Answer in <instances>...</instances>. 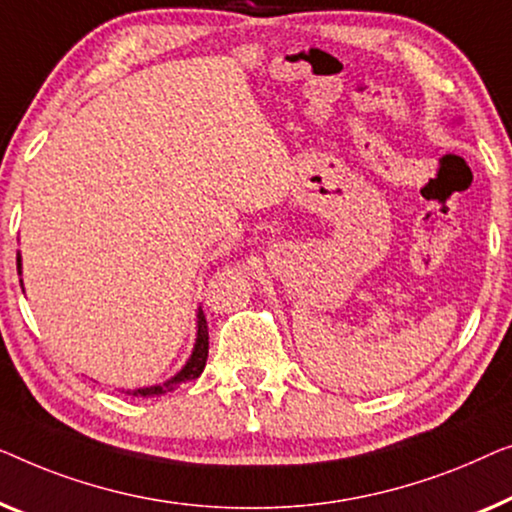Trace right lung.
<instances>
[{
  "instance_id": "1",
  "label": "right lung",
  "mask_w": 512,
  "mask_h": 512,
  "mask_svg": "<svg viewBox=\"0 0 512 512\" xmlns=\"http://www.w3.org/2000/svg\"><path fill=\"white\" fill-rule=\"evenodd\" d=\"M18 273H20V255H18ZM23 283V280H20ZM206 357H208V325H206V315L204 311H197V341H194V350L187 364L181 371L176 373L174 378L167 380L164 385H153V387H141V390H127V394H134V397H160L164 392L176 390L181 383H187V380H194L201 376L206 366Z\"/></svg>"
}]
</instances>
